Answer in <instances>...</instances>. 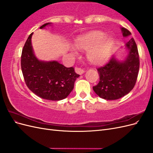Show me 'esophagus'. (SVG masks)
Instances as JSON below:
<instances>
[{
  "label": "esophagus",
  "instance_id": "obj_1",
  "mask_svg": "<svg viewBox=\"0 0 153 153\" xmlns=\"http://www.w3.org/2000/svg\"><path fill=\"white\" fill-rule=\"evenodd\" d=\"M75 69V72H76L77 74H79V75H82V74H83V73H84V69H82L80 68L76 67Z\"/></svg>",
  "mask_w": 153,
  "mask_h": 153
}]
</instances>
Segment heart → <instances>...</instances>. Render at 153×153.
Returning <instances> with one entry per match:
<instances>
[{"mask_svg": "<svg viewBox=\"0 0 153 153\" xmlns=\"http://www.w3.org/2000/svg\"><path fill=\"white\" fill-rule=\"evenodd\" d=\"M100 30H92L80 35L75 40L74 47L87 50V57L94 65H102L110 57L114 45L112 37Z\"/></svg>", "mask_w": 153, "mask_h": 153, "instance_id": "1", "label": "heart"}]
</instances>
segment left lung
Segmentation results:
<instances>
[{
  "instance_id": "left-lung-1",
  "label": "left lung",
  "mask_w": 153,
  "mask_h": 153,
  "mask_svg": "<svg viewBox=\"0 0 153 153\" xmlns=\"http://www.w3.org/2000/svg\"><path fill=\"white\" fill-rule=\"evenodd\" d=\"M121 30L124 37L131 35L124 27ZM129 54L123 61L112 57L104 66L97 69L100 81L93 90L100 98L114 100L121 98L130 92L135 86L140 67L139 55L135 40L132 38L126 45Z\"/></svg>"
}]
</instances>
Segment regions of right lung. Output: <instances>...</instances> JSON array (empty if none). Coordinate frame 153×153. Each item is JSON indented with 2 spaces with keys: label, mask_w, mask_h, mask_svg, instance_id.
I'll use <instances>...</instances> for the list:
<instances>
[{
  "label": "right lung",
  "mask_w": 153,
  "mask_h": 153,
  "mask_svg": "<svg viewBox=\"0 0 153 153\" xmlns=\"http://www.w3.org/2000/svg\"><path fill=\"white\" fill-rule=\"evenodd\" d=\"M50 24L40 27L43 29ZM31 33L22 49L21 68L27 86L40 98L52 101L66 98L72 91L79 75L73 67L66 68L57 61L45 62L37 59L33 52Z\"/></svg>",
  "instance_id": "1"
}]
</instances>
